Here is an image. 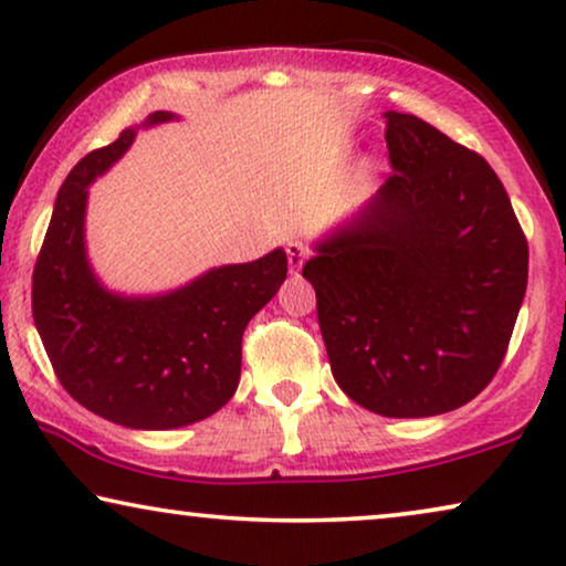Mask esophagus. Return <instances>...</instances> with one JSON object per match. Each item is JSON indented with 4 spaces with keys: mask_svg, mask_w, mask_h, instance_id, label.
<instances>
[{
    "mask_svg": "<svg viewBox=\"0 0 566 566\" xmlns=\"http://www.w3.org/2000/svg\"><path fill=\"white\" fill-rule=\"evenodd\" d=\"M285 252H289V268L291 273H298L301 265L306 262V247L301 242H289V247H285Z\"/></svg>",
    "mask_w": 566,
    "mask_h": 566,
    "instance_id": "34e87169",
    "label": "esophagus"
}]
</instances>
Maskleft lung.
I'll return each mask as SVG.
<instances>
[{"label":"left lung","mask_w":566,"mask_h":566,"mask_svg":"<svg viewBox=\"0 0 566 566\" xmlns=\"http://www.w3.org/2000/svg\"><path fill=\"white\" fill-rule=\"evenodd\" d=\"M384 118L394 175L316 239L301 275L339 389L381 417H432L497 374L528 285V242L479 154L417 115Z\"/></svg>","instance_id":"8db88e82"}]
</instances>
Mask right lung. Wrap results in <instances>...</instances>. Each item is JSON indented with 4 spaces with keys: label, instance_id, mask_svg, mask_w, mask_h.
Here are the masks:
<instances>
[{
    "label": "right lung",
    "instance_id": "1",
    "mask_svg": "<svg viewBox=\"0 0 566 566\" xmlns=\"http://www.w3.org/2000/svg\"><path fill=\"white\" fill-rule=\"evenodd\" d=\"M169 120L177 115L151 113L76 161L33 270L35 329L61 386L90 412L130 430L185 428L219 412L239 386L247 324L289 273L285 250L275 247L149 296L99 281L84 242L90 185L130 149L138 128Z\"/></svg>",
    "mask_w": 566,
    "mask_h": 566
}]
</instances>
